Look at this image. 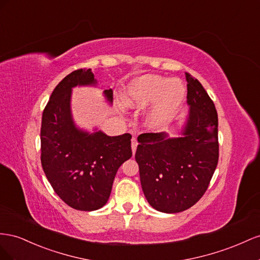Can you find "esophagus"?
Listing matches in <instances>:
<instances>
[{"instance_id": "1", "label": "esophagus", "mask_w": 260, "mask_h": 260, "mask_svg": "<svg viewBox=\"0 0 260 260\" xmlns=\"http://www.w3.org/2000/svg\"><path fill=\"white\" fill-rule=\"evenodd\" d=\"M137 145H138L137 139H136V138H133V139H132V150H133V153H134V154H135V152H136Z\"/></svg>"}]
</instances>
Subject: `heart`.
<instances>
[{"instance_id":"obj_1","label":"heart","mask_w":260,"mask_h":260,"mask_svg":"<svg viewBox=\"0 0 260 260\" xmlns=\"http://www.w3.org/2000/svg\"><path fill=\"white\" fill-rule=\"evenodd\" d=\"M186 94L182 80L159 75H145L127 85L124 91L125 105L143 110L153 105L147 122L150 127L166 125L183 103Z\"/></svg>"}]
</instances>
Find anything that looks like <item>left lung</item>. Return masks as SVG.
<instances>
[{
  "label": "left lung",
  "instance_id": "1",
  "mask_svg": "<svg viewBox=\"0 0 260 260\" xmlns=\"http://www.w3.org/2000/svg\"><path fill=\"white\" fill-rule=\"evenodd\" d=\"M185 77L190 108L184 136L145 133L135 154L146 199L167 213L186 210L203 197L219 160L216 107L196 78L188 73Z\"/></svg>",
  "mask_w": 260,
  "mask_h": 260
}]
</instances>
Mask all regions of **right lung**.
<instances>
[{
  "label": "right lung",
  "instance_id": "1",
  "mask_svg": "<svg viewBox=\"0 0 260 260\" xmlns=\"http://www.w3.org/2000/svg\"><path fill=\"white\" fill-rule=\"evenodd\" d=\"M90 69L72 72L54 88L42 113L41 166L52 188L72 208L92 211L105 206L115 174L132 157L131 134L108 136L78 129L71 115L72 88L94 85ZM109 101L112 89H106Z\"/></svg>",
  "mask_w": 260,
  "mask_h": 260
}]
</instances>
